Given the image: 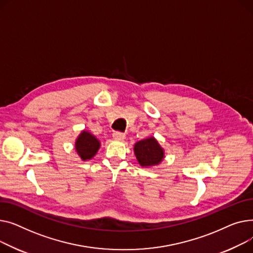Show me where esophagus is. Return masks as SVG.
Segmentation results:
<instances>
[{
    "instance_id": "1",
    "label": "esophagus",
    "mask_w": 253,
    "mask_h": 253,
    "mask_svg": "<svg viewBox=\"0 0 253 253\" xmlns=\"http://www.w3.org/2000/svg\"><path fill=\"white\" fill-rule=\"evenodd\" d=\"M112 137H113V139H114V140H116V141H123V140L126 138V135H125L124 132L115 131V132H113Z\"/></svg>"
}]
</instances>
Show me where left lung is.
Instances as JSON below:
<instances>
[{
	"label": "left lung",
	"instance_id": "left-lung-1",
	"mask_svg": "<svg viewBox=\"0 0 253 253\" xmlns=\"http://www.w3.org/2000/svg\"><path fill=\"white\" fill-rule=\"evenodd\" d=\"M133 152L142 168H152L165 159V149L154 137H148L133 145Z\"/></svg>",
	"mask_w": 253,
	"mask_h": 253
}]
</instances>
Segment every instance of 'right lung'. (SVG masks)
Instances as JSON below:
<instances>
[{
  "instance_id": "obj_1",
  "label": "right lung",
  "mask_w": 253,
  "mask_h": 253,
  "mask_svg": "<svg viewBox=\"0 0 253 253\" xmlns=\"http://www.w3.org/2000/svg\"><path fill=\"white\" fill-rule=\"evenodd\" d=\"M100 141L88 130H82L74 143V149L83 161L92 159L100 149Z\"/></svg>"
}]
</instances>
